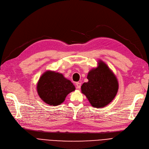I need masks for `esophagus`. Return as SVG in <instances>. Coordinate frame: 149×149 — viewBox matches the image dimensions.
Masks as SVG:
<instances>
[{"mask_svg":"<svg viewBox=\"0 0 149 149\" xmlns=\"http://www.w3.org/2000/svg\"><path fill=\"white\" fill-rule=\"evenodd\" d=\"M81 83H80V82H77L76 83V86H77V89H80V88H81Z\"/></svg>","mask_w":149,"mask_h":149,"instance_id":"1","label":"esophagus"}]
</instances>
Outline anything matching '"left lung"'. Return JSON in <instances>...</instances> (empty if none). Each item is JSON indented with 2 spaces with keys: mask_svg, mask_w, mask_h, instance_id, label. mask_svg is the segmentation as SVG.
Returning <instances> with one entry per match:
<instances>
[{
  "mask_svg": "<svg viewBox=\"0 0 149 149\" xmlns=\"http://www.w3.org/2000/svg\"><path fill=\"white\" fill-rule=\"evenodd\" d=\"M87 79L88 81L81 86V92L92 106L102 108L114 99L118 90V82L105 63L100 61L98 67L89 72Z\"/></svg>",
  "mask_w": 149,
  "mask_h": 149,
  "instance_id": "obj_1",
  "label": "left lung"
}]
</instances>
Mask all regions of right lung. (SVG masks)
I'll return each instance as SVG.
<instances>
[{"instance_id":"right-lung-1","label":"right lung","mask_w":149,"mask_h":149,"mask_svg":"<svg viewBox=\"0 0 149 149\" xmlns=\"http://www.w3.org/2000/svg\"><path fill=\"white\" fill-rule=\"evenodd\" d=\"M73 83L63 74L47 70L40 77L37 85V91L40 98L46 104L57 106L65 101L70 92L74 91Z\"/></svg>"}]
</instances>
